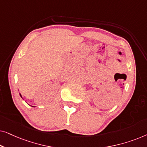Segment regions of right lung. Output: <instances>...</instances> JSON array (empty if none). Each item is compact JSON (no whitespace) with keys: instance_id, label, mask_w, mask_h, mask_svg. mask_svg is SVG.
Masks as SVG:
<instances>
[{"instance_id":"obj_1","label":"right lung","mask_w":147,"mask_h":147,"mask_svg":"<svg viewBox=\"0 0 147 147\" xmlns=\"http://www.w3.org/2000/svg\"><path fill=\"white\" fill-rule=\"evenodd\" d=\"M20 96H21V97L22 98V96H21V94H20ZM33 107H34V106H33Z\"/></svg>"}]
</instances>
